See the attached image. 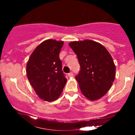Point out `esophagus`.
<instances>
[{
	"label": "esophagus",
	"mask_w": 135,
	"mask_h": 135,
	"mask_svg": "<svg viewBox=\"0 0 135 135\" xmlns=\"http://www.w3.org/2000/svg\"><path fill=\"white\" fill-rule=\"evenodd\" d=\"M68 76H69V77H70V78H71V77H73V76H74V74H73V73H69V74H68Z\"/></svg>",
	"instance_id": "34e87169"
}]
</instances>
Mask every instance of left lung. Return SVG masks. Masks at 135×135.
<instances>
[{
	"instance_id": "obj_1",
	"label": "left lung",
	"mask_w": 135,
	"mask_h": 135,
	"mask_svg": "<svg viewBox=\"0 0 135 135\" xmlns=\"http://www.w3.org/2000/svg\"><path fill=\"white\" fill-rule=\"evenodd\" d=\"M69 44L77 55L81 68L76 80L81 93L90 100L103 97L115 76V66L110 53L93 40L74 41Z\"/></svg>"
}]
</instances>
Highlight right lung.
<instances>
[{
  "mask_svg": "<svg viewBox=\"0 0 135 135\" xmlns=\"http://www.w3.org/2000/svg\"><path fill=\"white\" fill-rule=\"evenodd\" d=\"M63 41L49 39L35 48L27 63V75L36 95L45 101L57 100L67 79L62 71L59 53Z\"/></svg>",
  "mask_w": 135,
  "mask_h": 135,
  "instance_id": "1",
  "label": "right lung"
}]
</instances>
